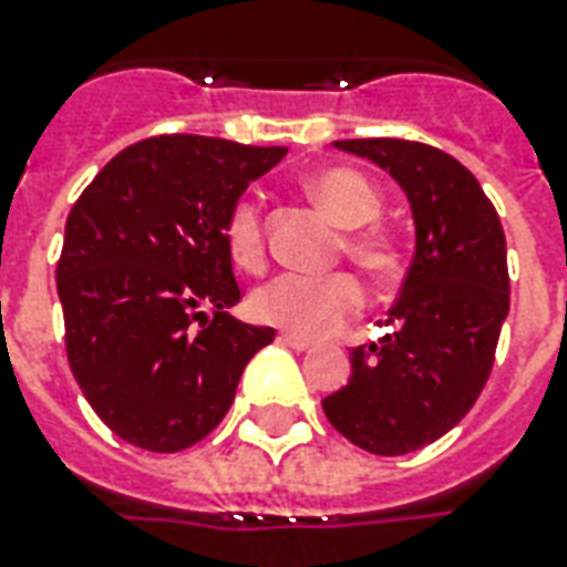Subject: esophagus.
Masks as SVG:
<instances>
[{
    "instance_id": "1",
    "label": "esophagus",
    "mask_w": 567,
    "mask_h": 567,
    "mask_svg": "<svg viewBox=\"0 0 567 567\" xmlns=\"http://www.w3.org/2000/svg\"><path fill=\"white\" fill-rule=\"evenodd\" d=\"M279 344L291 347V350H297V353H306V350H311V347H315V341H309V338H300V336H291V332H285V336H279Z\"/></svg>"
}]
</instances>
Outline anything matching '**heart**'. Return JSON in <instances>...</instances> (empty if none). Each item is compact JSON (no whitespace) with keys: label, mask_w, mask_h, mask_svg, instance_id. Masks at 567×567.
Masks as SVG:
<instances>
[{"label":"heart","mask_w":567,"mask_h":567,"mask_svg":"<svg viewBox=\"0 0 567 567\" xmlns=\"http://www.w3.org/2000/svg\"><path fill=\"white\" fill-rule=\"evenodd\" d=\"M306 190L327 212L332 223L344 231L341 252L353 258L373 279H391L403 267L400 240L371 223L382 208V196L364 179L362 173L347 167H329L306 179ZM223 240L229 258L240 270L258 274L267 265L265 214L252 196H240L226 214ZM364 300L362 282L353 274L297 276L282 274L270 282L258 285L249 293V315L258 323L279 327L302 338H327L341 329L350 315L359 311Z\"/></svg>","instance_id":"1"}]
</instances>
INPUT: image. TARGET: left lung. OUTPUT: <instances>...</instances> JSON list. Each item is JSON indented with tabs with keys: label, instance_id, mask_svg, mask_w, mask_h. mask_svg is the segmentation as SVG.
<instances>
[{
	"label": "left lung",
	"instance_id": "1",
	"mask_svg": "<svg viewBox=\"0 0 567 567\" xmlns=\"http://www.w3.org/2000/svg\"><path fill=\"white\" fill-rule=\"evenodd\" d=\"M396 179L412 203L414 258L394 332L355 347L353 377L323 412L355 447L403 456L456 426L488 382L509 315L506 235L492 199L465 164L400 137L336 141Z\"/></svg>",
	"mask_w": 567,
	"mask_h": 567
}]
</instances>
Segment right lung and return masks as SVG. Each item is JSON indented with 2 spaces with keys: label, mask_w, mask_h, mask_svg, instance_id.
Returning <instances> with one entry per match:
<instances>
[{
  "label": "right lung",
  "mask_w": 567,
  "mask_h": 567,
  "mask_svg": "<svg viewBox=\"0 0 567 567\" xmlns=\"http://www.w3.org/2000/svg\"><path fill=\"white\" fill-rule=\"evenodd\" d=\"M282 158L285 146L146 137L75 199L55 270L66 359L93 412L128 444L179 453L203 441L276 338L226 311L240 288L223 223Z\"/></svg>",
  "instance_id": "obj_1"
}]
</instances>
